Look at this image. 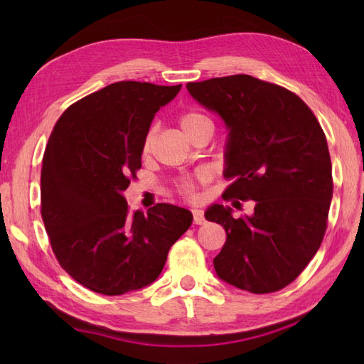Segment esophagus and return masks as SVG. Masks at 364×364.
<instances>
[{
	"label": "esophagus",
	"mask_w": 364,
	"mask_h": 364,
	"mask_svg": "<svg viewBox=\"0 0 364 364\" xmlns=\"http://www.w3.org/2000/svg\"><path fill=\"white\" fill-rule=\"evenodd\" d=\"M192 218H194L196 225H202V223H205V214L202 210L192 211Z\"/></svg>",
	"instance_id": "obj_1"
}]
</instances>
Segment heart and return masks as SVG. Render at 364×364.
Segmentation results:
<instances>
[{"mask_svg":"<svg viewBox=\"0 0 364 364\" xmlns=\"http://www.w3.org/2000/svg\"><path fill=\"white\" fill-rule=\"evenodd\" d=\"M178 125L183 129V133L186 134L189 139L197 134L198 131H202L205 128H211L213 123L208 115L203 112H200L197 109H184L178 115ZM154 141V129H150L149 133L145 134L144 142H142V154H149L151 151ZM210 173L205 172V170H200V172H196L194 175L189 176H183L180 180H176L173 188L176 191V194H180L183 198L186 200H197L198 198V189L200 186H203L208 181H210Z\"/></svg>","mask_w":364,"mask_h":364,"instance_id":"obj_1","label":"heart"}]
</instances>
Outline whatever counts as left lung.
<instances>
[{"mask_svg":"<svg viewBox=\"0 0 364 364\" xmlns=\"http://www.w3.org/2000/svg\"><path fill=\"white\" fill-rule=\"evenodd\" d=\"M186 87L230 129L223 176L231 183L222 198L257 202L252 218L235 219L222 205L206 211L227 233L215 272L253 294L280 291L313 259L327 230L333 178L323 129L299 95L250 75Z\"/></svg>","mask_w":364,"mask_h":364,"instance_id":"obj_1","label":"left lung"}]
</instances>
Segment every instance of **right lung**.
<instances>
[{
  "instance_id": "add662e5",
  "label": "right lung",
  "mask_w": 364,
  "mask_h": 364,
  "mask_svg": "<svg viewBox=\"0 0 364 364\" xmlns=\"http://www.w3.org/2000/svg\"><path fill=\"white\" fill-rule=\"evenodd\" d=\"M178 86L119 81L68 106L42 159L41 214L54 257L73 280L105 296L158 278L192 223L168 203L131 211L123 197L141 168L142 142Z\"/></svg>"
}]
</instances>
